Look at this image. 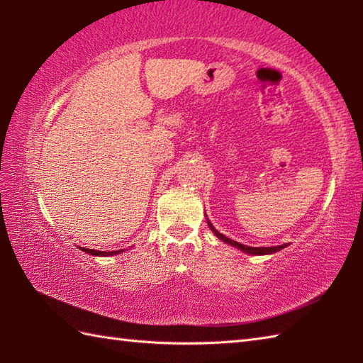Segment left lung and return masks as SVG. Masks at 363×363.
Here are the masks:
<instances>
[{"label":"left lung","mask_w":363,"mask_h":363,"mask_svg":"<svg viewBox=\"0 0 363 363\" xmlns=\"http://www.w3.org/2000/svg\"><path fill=\"white\" fill-rule=\"evenodd\" d=\"M207 225H209L212 233H213L215 235H217L221 242H225V243H228V245H233L234 248H238V250L246 252V254H254V256H265V254H273V252H277V251L284 250L285 246H287V245H279V246H268V248H267V246H262V248H252V246L242 245V243H238V242H235V240H230V238H228L226 235L220 234L218 230L212 226V223H211L209 220H207Z\"/></svg>","instance_id":"8db88e82"}]
</instances>
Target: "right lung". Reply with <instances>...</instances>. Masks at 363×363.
Listing matches in <instances>:
<instances>
[{
  "label": "right lung",
  "instance_id": "add662e5",
  "mask_svg": "<svg viewBox=\"0 0 363 363\" xmlns=\"http://www.w3.org/2000/svg\"><path fill=\"white\" fill-rule=\"evenodd\" d=\"M84 252H87V254H91V256H101V257H104V256H113V254H120V252H123V250H120V251H96V250H89V248H81Z\"/></svg>",
  "mask_w": 363,
  "mask_h": 363
}]
</instances>
